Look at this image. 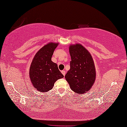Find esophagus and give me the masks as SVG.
<instances>
[{
    "label": "esophagus",
    "mask_w": 127,
    "mask_h": 127,
    "mask_svg": "<svg viewBox=\"0 0 127 127\" xmlns=\"http://www.w3.org/2000/svg\"><path fill=\"white\" fill-rule=\"evenodd\" d=\"M61 73H62V74H63V76H65V74H66V73H65V71H64V70L61 71Z\"/></svg>",
    "instance_id": "34e87169"
}]
</instances>
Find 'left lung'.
<instances>
[{
	"mask_svg": "<svg viewBox=\"0 0 127 127\" xmlns=\"http://www.w3.org/2000/svg\"><path fill=\"white\" fill-rule=\"evenodd\" d=\"M70 69L65 75L71 89L77 94L86 93L91 89L96 77L92 55L82 45H71L69 49Z\"/></svg>",
	"mask_w": 127,
	"mask_h": 127,
	"instance_id": "left-lung-1",
	"label": "left lung"
}]
</instances>
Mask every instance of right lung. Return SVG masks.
<instances>
[{"label":"right lung","instance_id":"right-lung-1","mask_svg":"<svg viewBox=\"0 0 127 127\" xmlns=\"http://www.w3.org/2000/svg\"><path fill=\"white\" fill-rule=\"evenodd\" d=\"M58 43H50L36 53L31 63L30 77L31 82L37 90L46 92L53 88L57 80L64 77L57 64L51 61V57Z\"/></svg>","mask_w":127,"mask_h":127}]
</instances>
